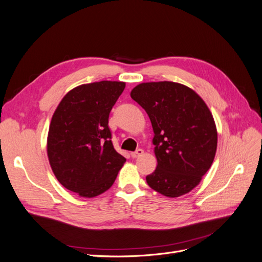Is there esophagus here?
Here are the masks:
<instances>
[{"instance_id":"obj_1","label":"esophagus","mask_w":262,"mask_h":262,"mask_svg":"<svg viewBox=\"0 0 262 262\" xmlns=\"http://www.w3.org/2000/svg\"><path fill=\"white\" fill-rule=\"evenodd\" d=\"M143 153H144L143 149H142V148H138V149L136 150V152H132V153H131V156H132V158H138V157L143 155Z\"/></svg>"}]
</instances>
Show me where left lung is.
Returning <instances> with one entry per match:
<instances>
[{
    "label": "left lung",
    "mask_w": 262,
    "mask_h": 262,
    "mask_svg": "<svg viewBox=\"0 0 262 262\" xmlns=\"http://www.w3.org/2000/svg\"><path fill=\"white\" fill-rule=\"evenodd\" d=\"M130 95L154 131L157 167L146 176L147 185L168 198L190 192L216 153V125L207 104L188 86L167 81L139 84Z\"/></svg>",
    "instance_id": "left-lung-1"
}]
</instances>
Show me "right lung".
<instances>
[{
  "instance_id": "obj_1",
  "label": "right lung",
  "mask_w": 262,
  "mask_h": 262,
  "mask_svg": "<svg viewBox=\"0 0 262 262\" xmlns=\"http://www.w3.org/2000/svg\"><path fill=\"white\" fill-rule=\"evenodd\" d=\"M125 87L101 81L70 91L55 109L47 153L60 184L80 196L94 198L114 185L125 158L114 148L108 118Z\"/></svg>"
}]
</instances>
